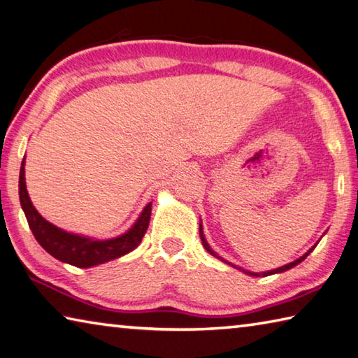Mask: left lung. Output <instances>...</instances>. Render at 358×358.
Returning a JSON list of instances; mask_svg holds the SVG:
<instances>
[{"mask_svg":"<svg viewBox=\"0 0 358 358\" xmlns=\"http://www.w3.org/2000/svg\"><path fill=\"white\" fill-rule=\"evenodd\" d=\"M199 233H200V239H201V244H203V247H205V249L208 250V252H210L211 253V255H214V257H216V258H219V259H222V262H225V259L224 258H220V257H217V253L216 252H214L213 249H211V247H210V244H208L206 243V239H205V235H203V230H201V224H200V227H199ZM315 249V245L313 247H311V249L307 252V253H305V255L303 257H301V258H297L296 259V262H292V263H288V264H285V266H282V268H277V269H272V271H268V272H250V271H244V269H241V268H238V269H241V271H244L245 272V274H249V275H253V277H259V275H271V274H278V272H285V271H288V269H291V268H294V266H297L299 263H301V262H303V259L305 258H307V255H310V252L311 250H313ZM229 264H231V263H229ZM233 266V264H231ZM235 268H236V266H235Z\"/></svg>","mask_w":358,"mask_h":358,"instance_id":"obj_1","label":"left lung"}]
</instances>
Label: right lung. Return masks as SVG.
Masks as SVG:
<instances>
[{"label":"right lung","instance_id":"add662e5","mask_svg":"<svg viewBox=\"0 0 358 358\" xmlns=\"http://www.w3.org/2000/svg\"><path fill=\"white\" fill-rule=\"evenodd\" d=\"M18 196L28 220L32 235L37 239L45 250L51 257L59 262L69 263L76 268H92V266L111 262V259L127 255L128 252L134 250L144 238L148 229L152 214V203H148L142 210L141 216L134 225L123 235L113 239H92L81 235H73L66 230L57 229L56 225L45 220L32 205V201L26 191L24 183V158L20 167V181H18Z\"/></svg>","mask_w":358,"mask_h":358}]
</instances>
